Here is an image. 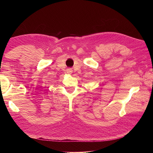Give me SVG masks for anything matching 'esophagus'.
Listing matches in <instances>:
<instances>
[{"label":"esophagus","instance_id":"obj_1","mask_svg":"<svg viewBox=\"0 0 153 153\" xmlns=\"http://www.w3.org/2000/svg\"><path fill=\"white\" fill-rule=\"evenodd\" d=\"M66 72L68 74H71L73 73V70H72L71 68H69V69H68L67 70H66Z\"/></svg>","mask_w":153,"mask_h":153}]
</instances>
